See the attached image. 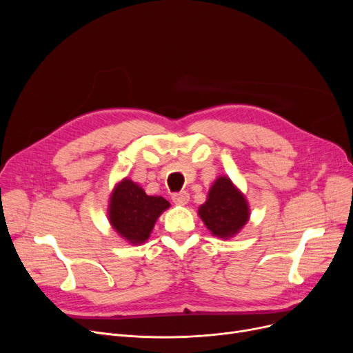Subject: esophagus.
Returning a JSON list of instances; mask_svg holds the SVG:
<instances>
[{"mask_svg": "<svg viewBox=\"0 0 353 353\" xmlns=\"http://www.w3.org/2000/svg\"><path fill=\"white\" fill-rule=\"evenodd\" d=\"M172 199H173V201L176 203V205L184 206V205H188V203H189L190 196H189L188 192H180V193H174Z\"/></svg>", "mask_w": 353, "mask_h": 353, "instance_id": "34e87169", "label": "esophagus"}]
</instances>
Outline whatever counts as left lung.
I'll return each instance as SVG.
<instances>
[{
	"label": "left lung",
	"instance_id": "obj_1",
	"mask_svg": "<svg viewBox=\"0 0 353 353\" xmlns=\"http://www.w3.org/2000/svg\"><path fill=\"white\" fill-rule=\"evenodd\" d=\"M208 230L219 239H232L250 219V208L245 194L229 176H219L197 210Z\"/></svg>",
	"mask_w": 353,
	"mask_h": 353
}]
</instances>
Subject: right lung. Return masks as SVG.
<instances>
[{
	"label": "right lung",
	"instance_id": "right-lung-1",
	"mask_svg": "<svg viewBox=\"0 0 353 353\" xmlns=\"http://www.w3.org/2000/svg\"><path fill=\"white\" fill-rule=\"evenodd\" d=\"M170 208L161 196H148L133 180L124 177L110 193L107 219L128 245H143L150 237L160 214Z\"/></svg>",
	"mask_w": 353,
	"mask_h": 353
}]
</instances>
